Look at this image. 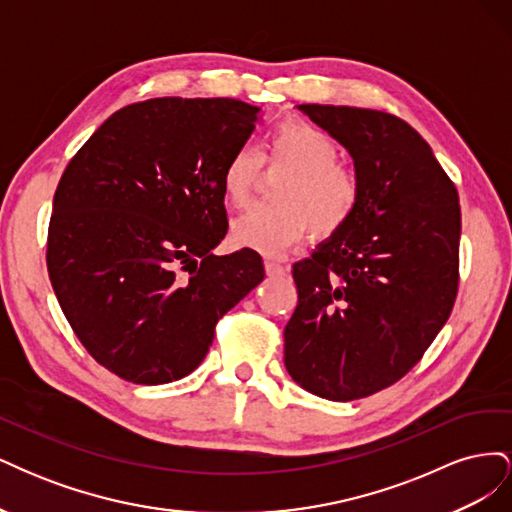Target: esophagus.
<instances>
[{"mask_svg":"<svg viewBox=\"0 0 512 512\" xmlns=\"http://www.w3.org/2000/svg\"><path fill=\"white\" fill-rule=\"evenodd\" d=\"M265 271H267V275H284L286 273V267L284 265H280V262H275V260H267L265 262Z\"/></svg>","mask_w":512,"mask_h":512,"instance_id":"obj_1","label":"esophagus"}]
</instances>
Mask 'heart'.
Returning <instances> with one entry per match:
<instances>
[{"instance_id": "1", "label": "heart", "mask_w": 512, "mask_h": 512, "mask_svg": "<svg viewBox=\"0 0 512 512\" xmlns=\"http://www.w3.org/2000/svg\"><path fill=\"white\" fill-rule=\"evenodd\" d=\"M262 164L284 170L275 190L277 205H258L245 211L230 226V239L265 256H277L312 232L327 239L354 218L361 205L363 183L356 170L339 162L333 138L301 119L280 121L267 136ZM260 160L252 149L241 147L222 170L226 203L243 207L252 196Z\"/></svg>"}]
</instances>
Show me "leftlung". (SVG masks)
<instances>
[{
  "mask_svg": "<svg viewBox=\"0 0 512 512\" xmlns=\"http://www.w3.org/2000/svg\"><path fill=\"white\" fill-rule=\"evenodd\" d=\"M299 111L350 151L363 196L346 228L292 265L299 303L284 363L305 391L352 401L404 378L451 316L459 194L404 119L331 104Z\"/></svg>",
  "mask_w": 512,
  "mask_h": 512,
  "instance_id": "1",
  "label": "left lung"
}]
</instances>
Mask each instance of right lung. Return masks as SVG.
Returning <instances> with one entry per match:
<instances>
[{
    "instance_id": "add662e5",
    "label": "right lung",
    "mask_w": 512,
    "mask_h": 512,
    "mask_svg": "<svg viewBox=\"0 0 512 512\" xmlns=\"http://www.w3.org/2000/svg\"><path fill=\"white\" fill-rule=\"evenodd\" d=\"M258 106L153 98L119 108L68 162L53 198L46 267L72 331L134 384L188 376L215 324L256 288L254 250L213 256L226 230L222 170Z\"/></svg>"
}]
</instances>
